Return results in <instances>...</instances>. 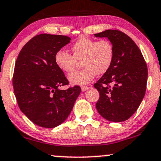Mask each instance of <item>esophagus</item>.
<instances>
[{
	"label": "esophagus",
	"mask_w": 161,
	"mask_h": 161,
	"mask_svg": "<svg viewBox=\"0 0 161 161\" xmlns=\"http://www.w3.org/2000/svg\"><path fill=\"white\" fill-rule=\"evenodd\" d=\"M89 89H90V87H88V86H81V90H82L83 92H84V91L89 90Z\"/></svg>",
	"instance_id": "obj_1"
}]
</instances>
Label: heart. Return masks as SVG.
Returning a JSON list of instances; mask_svg holds the SVG:
<instances>
[{"instance_id": "1", "label": "heart", "mask_w": 161, "mask_h": 161, "mask_svg": "<svg viewBox=\"0 0 161 161\" xmlns=\"http://www.w3.org/2000/svg\"><path fill=\"white\" fill-rule=\"evenodd\" d=\"M72 55L64 50H58L54 54L57 66L64 72L74 70L77 60H81L84 69L75 71L68 76L73 85H86L97 74L107 72L113 64L115 56L114 45L108 39L96 40L87 36H81L71 46Z\"/></svg>"}]
</instances>
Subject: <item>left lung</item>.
I'll return each instance as SVG.
<instances>
[{
    "label": "left lung",
    "mask_w": 161,
    "mask_h": 161,
    "mask_svg": "<svg viewBox=\"0 0 161 161\" xmlns=\"http://www.w3.org/2000/svg\"><path fill=\"white\" fill-rule=\"evenodd\" d=\"M95 36L107 37L115 51L111 67L94 84L100 95L96 109L105 119L123 122L136 112L144 98L147 65L137 45L122 31L107 30Z\"/></svg>",
    "instance_id": "obj_1"
}]
</instances>
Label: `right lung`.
Here are the masks:
<instances>
[{
    "mask_svg": "<svg viewBox=\"0 0 161 161\" xmlns=\"http://www.w3.org/2000/svg\"><path fill=\"white\" fill-rule=\"evenodd\" d=\"M70 40L62 35H37L26 43L15 62L13 85L18 104L31 122L42 128L62 124L80 93L79 86L59 89L69 81L55 64L54 54Z\"/></svg>",
    "mask_w": 161,
    "mask_h": 161,
    "instance_id": "obj_1",
    "label": "right lung"
}]
</instances>
